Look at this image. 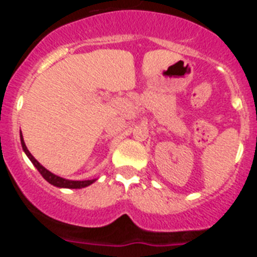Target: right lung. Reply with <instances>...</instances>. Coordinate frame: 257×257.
<instances>
[{"label":"right lung","instance_id":"obj_1","mask_svg":"<svg viewBox=\"0 0 257 257\" xmlns=\"http://www.w3.org/2000/svg\"><path fill=\"white\" fill-rule=\"evenodd\" d=\"M20 143H22V148H23V151H24V153H26L27 157H28L29 160H31V162L35 165V167L38 170V172H40V174L44 176L45 180L49 181V183L51 184V185H54V187L68 188V189H81V188L88 187V185H91L92 183H95V181H96V179H92V180H68V179L60 178V176H58V175L52 174L51 171H49L47 169H45L44 166L41 165V163L36 160L35 157L32 156L31 152H29L28 148H27L26 143H24V139H23L22 131H20Z\"/></svg>","mask_w":257,"mask_h":257}]
</instances>
